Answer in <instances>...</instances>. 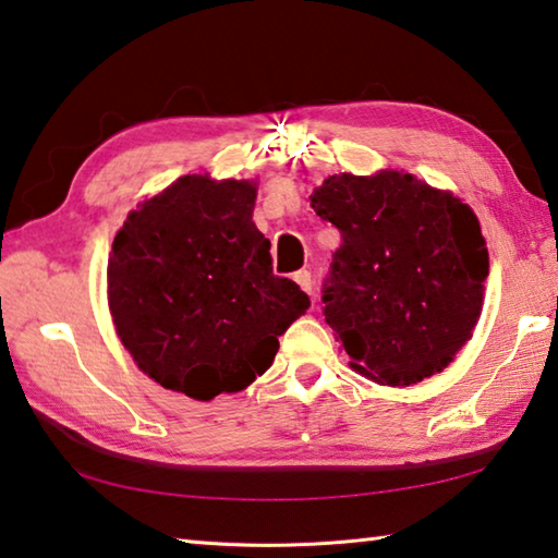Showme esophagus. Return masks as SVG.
I'll use <instances>...</instances> for the list:
<instances>
[{"mask_svg": "<svg viewBox=\"0 0 558 558\" xmlns=\"http://www.w3.org/2000/svg\"><path fill=\"white\" fill-rule=\"evenodd\" d=\"M292 278H295L298 286H300L302 290H305L307 295H313V276H310L307 270H298L295 276H292Z\"/></svg>", "mask_w": 558, "mask_h": 558, "instance_id": "34e87169", "label": "esophagus"}]
</instances>
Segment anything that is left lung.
Masks as SVG:
<instances>
[{
	"instance_id": "obj_1",
	"label": "left lung",
	"mask_w": 558,
	"mask_h": 558,
	"mask_svg": "<svg viewBox=\"0 0 558 558\" xmlns=\"http://www.w3.org/2000/svg\"><path fill=\"white\" fill-rule=\"evenodd\" d=\"M310 206L342 233L323 315L349 366L381 386L446 369L485 302L489 253L475 211L403 169L332 174Z\"/></svg>"
}]
</instances>
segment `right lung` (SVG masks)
<instances>
[{"label": "right lung", "instance_id": "right-lung-1", "mask_svg": "<svg viewBox=\"0 0 558 558\" xmlns=\"http://www.w3.org/2000/svg\"><path fill=\"white\" fill-rule=\"evenodd\" d=\"M256 179L184 174L128 214L108 258V307L137 369L196 401L248 389L310 307L272 276L253 223Z\"/></svg>", "mask_w": 558, "mask_h": 558}]
</instances>
